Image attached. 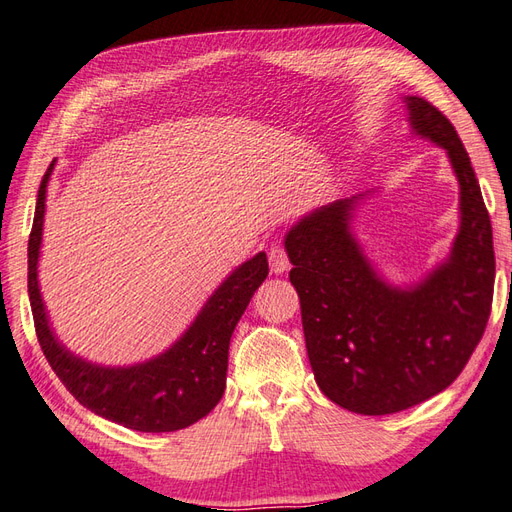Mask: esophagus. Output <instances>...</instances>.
<instances>
[{
	"label": "esophagus",
	"instance_id": "esophagus-1",
	"mask_svg": "<svg viewBox=\"0 0 512 512\" xmlns=\"http://www.w3.org/2000/svg\"><path fill=\"white\" fill-rule=\"evenodd\" d=\"M268 261H270V270L274 274H281V272H285L287 268H290V257H287V251H285L281 244L270 246Z\"/></svg>",
	"mask_w": 512,
	"mask_h": 512
}]
</instances>
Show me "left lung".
I'll list each match as a JSON object with an SVG mask.
<instances>
[{
  "label": "left lung",
  "mask_w": 512,
  "mask_h": 512,
  "mask_svg": "<svg viewBox=\"0 0 512 512\" xmlns=\"http://www.w3.org/2000/svg\"><path fill=\"white\" fill-rule=\"evenodd\" d=\"M404 101L415 134L448 151L461 186L450 257L411 287L383 281L350 229L363 194L316 209L285 235L316 383L361 415L398 413L450 387L480 344L493 303L491 218L469 155L432 103Z\"/></svg>",
  "instance_id": "8db88e82"
}]
</instances>
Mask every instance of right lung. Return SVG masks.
<instances>
[{
	"label": "right lung",
	"mask_w": 512,
	"mask_h": 512,
	"mask_svg": "<svg viewBox=\"0 0 512 512\" xmlns=\"http://www.w3.org/2000/svg\"><path fill=\"white\" fill-rule=\"evenodd\" d=\"M54 162L38 188L28 242V292L36 337L45 359L77 402L110 422L140 432L188 428L212 411L225 393L231 335L255 290L268 277L266 253H257L235 268L209 296L190 329L160 357L129 368L88 363L58 342L38 290L45 196Z\"/></svg>",
	"instance_id": "obj_1"
}]
</instances>
